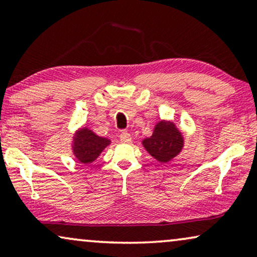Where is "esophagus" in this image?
<instances>
[{
  "instance_id": "34e87169",
  "label": "esophagus",
  "mask_w": 257,
  "mask_h": 257,
  "mask_svg": "<svg viewBox=\"0 0 257 257\" xmlns=\"http://www.w3.org/2000/svg\"><path fill=\"white\" fill-rule=\"evenodd\" d=\"M120 140L122 143H130L132 142V135L128 132H122L121 135H120Z\"/></svg>"
}]
</instances>
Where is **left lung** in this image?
<instances>
[{"label": "left lung", "mask_w": 257, "mask_h": 257, "mask_svg": "<svg viewBox=\"0 0 257 257\" xmlns=\"http://www.w3.org/2000/svg\"><path fill=\"white\" fill-rule=\"evenodd\" d=\"M144 149L160 163H169L182 153L185 139L172 120H160L155 124L153 135L141 141Z\"/></svg>", "instance_id": "8db88e82"}]
</instances>
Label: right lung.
<instances>
[{"label":"right lung","mask_w":257,"mask_h":257,"mask_svg":"<svg viewBox=\"0 0 257 257\" xmlns=\"http://www.w3.org/2000/svg\"><path fill=\"white\" fill-rule=\"evenodd\" d=\"M111 143L107 137L99 136L91 128L80 127L75 130L72 137L71 148L73 156L79 163L91 164L101 153Z\"/></svg>","instance_id":"obj_1"}]
</instances>
